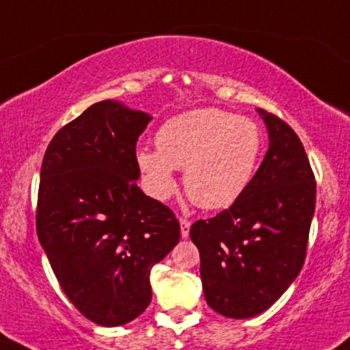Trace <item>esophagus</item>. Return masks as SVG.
Segmentation results:
<instances>
[{
  "label": "esophagus",
  "mask_w": 350,
  "mask_h": 350,
  "mask_svg": "<svg viewBox=\"0 0 350 350\" xmlns=\"http://www.w3.org/2000/svg\"><path fill=\"white\" fill-rule=\"evenodd\" d=\"M190 226H191V223L188 219H179V228H181L183 238H188V234H190Z\"/></svg>",
  "instance_id": "esophagus-1"
}]
</instances>
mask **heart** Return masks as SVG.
I'll return each instance as SVG.
<instances>
[{"label":"heart","instance_id":"obj_1","mask_svg":"<svg viewBox=\"0 0 350 350\" xmlns=\"http://www.w3.org/2000/svg\"><path fill=\"white\" fill-rule=\"evenodd\" d=\"M157 150L139 148L136 164L159 200L178 188L174 169H185V190L202 208L230 207L249 188L264 148L260 127L219 109H195L165 120Z\"/></svg>","mask_w":350,"mask_h":350}]
</instances>
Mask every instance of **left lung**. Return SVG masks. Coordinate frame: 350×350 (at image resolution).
<instances>
[{
    "label": "left lung",
    "instance_id": "left-lung-1",
    "mask_svg": "<svg viewBox=\"0 0 350 350\" xmlns=\"http://www.w3.org/2000/svg\"><path fill=\"white\" fill-rule=\"evenodd\" d=\"M257 112L269 136L262 164L230 208L190 230L208 308L233 319L260 314L292 285L316 205L314 174L299 136L273 113Z\"/></svg>",
    "mask_w": 350,
    "mask_h": 350
}]
</instances>
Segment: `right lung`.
I'll return each instance as SVG.
<instances>
[{"instance_id": "1", "label": "right lung", "mask_w": 350, "mask_h": 350, "mask_svg": "<svg viewBox=\"0 0 350 350\" xmlns=\"http://www.w3.org/2000/svg\"><path fill=\"white\" fill-rule=\"evenodd\" d=\"M152 120L98 101L62 127L41 165L36 228L62 290L100 326L138 318L150 271L179 241V223L138 188L136 142Z\"/></svg>"}]
</instances>
